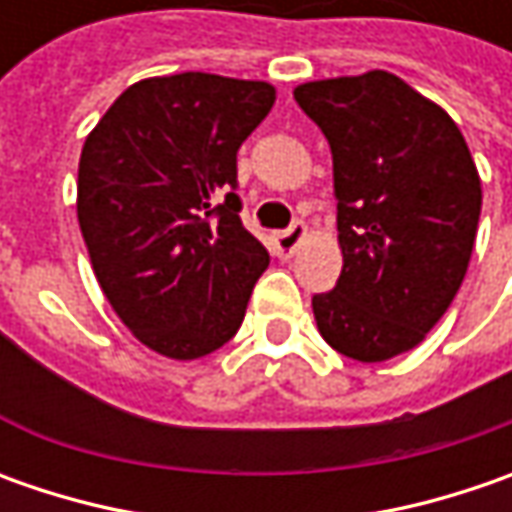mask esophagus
<instances>
[{
	"label": "esophagus",
	"mask_w": 512,
	"mask_h": 512,
	"mask_svg": "<svg viewBox=\"0 0 512 512\" xmlns=\"http://www.w3.org/2000/svg\"><path fill=\"white\" fill-rule=\"evenodd\" d=\"M305 236H307L305 222H293L287 230H282V233H276V236H273L276 253H279V256H293V253H296V247L305 242Z\"/></svg>",
	"instance_id": "obj_1"
}]
</instances>
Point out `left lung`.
<instances>
[{
	"label": "left lung",
	"mask_w": 512,
	"mask_h": 512,
	"mask_svg": "<svg viewBox=\"0 0 512 512\" xmlns=\"http://www.w3.org/2000/svg\"><path fill=\"white\" fill-rule=\"evenodd\" d=\"M299 108L333 153L342 276L313 296L316 327L356 362L424 342L459 293L482 179L447 110L387 70L305 82Z\"/></svg>",
	"instance_id": "left-lung-1"
}]
</instances>
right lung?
Here are the masks:
<instances>
[{
	"label": "right lung",
	"mask_w": 512,
	"mask_h": 512,
	"mask_svg": "<svg viewBox=\"0 0 512 512\" xmlns=\"http://www.w3.org/2000/svg\"><path fill=\"white\" fill-rule=\"evenodd\" d=\"M273 102L270 82L150 76L85 139L76 216L90 265L122 325L159 356L190 362L230 342L270 265L233 187L236 153Z\"/></svg>",
	"instance_id": "right-lung-1"
}]
</instances>
